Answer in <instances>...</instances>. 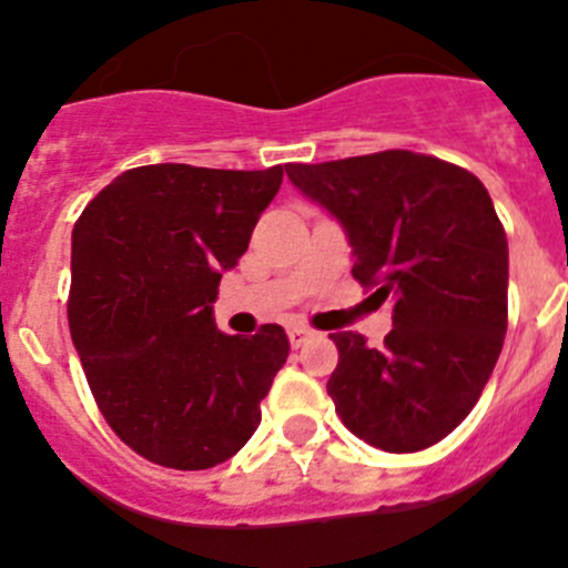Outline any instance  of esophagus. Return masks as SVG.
Segmentation results:
<instances>
[{
    "label": "esophagus",
    "mask_w": 568,
    "mask_h": 568,
    "mask_svg": "<svg viewBox=\"0 0 568 568\" xmlns=\"http://www.w3.org/2000/svg\"><path fill=\"white\" fill-rule=\"evenodd\" d=\"M311 336H314V331L305 328V325H291V328H288V339H291V345H294V347L305 345Z\"/></svg>",
    "instance_id": "esophagus-1"
}]
</instances>
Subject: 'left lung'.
Listing matches in <instances>:
<instances>
[{"label":"left lung","instance_id":"1","mask_svg":"<svg viewBox=\"0 0 568 568\" xmlns=\"http://www.w3.org/2000/svg\"><path fill=\"white\" fill-rule=\"evenodd\" d=\"M291 183L334 214L354 280L393 296L385 347L331 339L328 396L342 424L385 453H416L469 416L507 336V234L473 172L407 150L288 163Z\"/></svg>","mask_w":568,"mask_h":568}]
</instances>
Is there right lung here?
Listing matches in <instances>:
<instances>
[{
  "label": "right lung",
  "instance_id": "add662e5",
  "mask_svg": "<svg viewBox=\"0 0 568 568\" xmlns=\"http://www.w3.org/2000/svg\"><path fill=\"white\" fill-rule=\"evenodd\" d=\"M280 183L283 166L152 163L101 189L75 223L70 336L106 424L146 462L209 469L257 430L288 336L223 334L212 303Z\"/></svg>",
  "mask_w": 568,
  "mask_h": 568
}]
</instances>
